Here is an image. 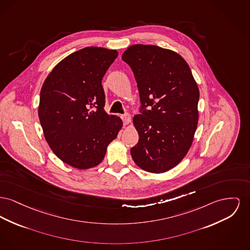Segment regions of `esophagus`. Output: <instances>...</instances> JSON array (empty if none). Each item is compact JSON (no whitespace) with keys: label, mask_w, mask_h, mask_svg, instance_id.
<instances>
[{"label":"esophagus","mask_w":250,"mask_h":250,"mask_svg":"<svg viewBox=\"0 0 250 250\" xmlns=\"http://www.w3.org/2000/svg\"><path fill=\"white\" fill-rule=\"evenodd\" d=\"M121 118L123 120L124 125H127V124L130 123V115L128 113H125V114L121 115Z\"/></svg>","instance_id":"esophagus-1"}]
</instances>
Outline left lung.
Instances as JSON below:
<instances>
[{
	"mask_svg": "<svg viewBox=\"0 0 250 250\" xmlns=\"http://www.w3.org/2000/svg\"><path fill=\"white\" fill-rule=\"evenodd\" d=\"M122 59L129 65L140 94L133 119L139 142L133 161L151 173H163L186 156L196 130L199 90L187 62L156 45L130 46Z\"/></svg>",
	"mask_w": 250,
	"mask_h": 250,
	"instance_id": "left-lung-1",
	"label": "left lung"
}]
</instances>
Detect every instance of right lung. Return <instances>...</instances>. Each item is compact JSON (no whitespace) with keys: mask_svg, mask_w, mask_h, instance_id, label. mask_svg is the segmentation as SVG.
Instances as JSON below:
<instances>
[{"mask_svg":"<svg viewBox=\"0 0 250 250\" xmlns=\"http://www.w3.org/2000/svg\"><path fill=\"white\" fill-rule=\"evenodd\" d=\"M117 51L86 47L60 61L41 90L39 117L45 139L62 162L88 169L103 161L123 122L104 109L102 79Z\"/></svg>","mask_w":250,"mask_h":250,"instance_id":"obj_1","label":"right lung"}]
</instances>
